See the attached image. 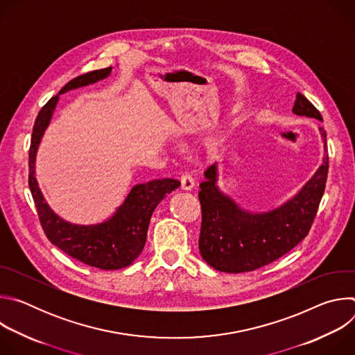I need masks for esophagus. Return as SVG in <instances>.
Wrapping results in <instances>:
<instances>
[{"mask_svg": "<svg viewBox=\"0 0 355 355\" xmlns=\"http://www.w3.org/2000/svg\"><path fill=\"white\" fill-rule=\"evenodd\" d=\"M180 181H181V188H182L184 191H191V189L193 188V185H195L193 178H192L189 174H182L181 178H180Z\"/></svg>", "mask_w": 355, "mask_h": 355, "instance_id": "34e87169", "label": "esophagus"}]
</instances>
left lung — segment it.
Masks as SVG:
<instances>
[{
  "label": "left lung",
  "mask_w": 355,
  "mask_h": 355,
  "mask_svg": "<svg viewBox=\"0 0 355 355\" xmlns=\"http://www.w3.org/2000/svg\"><path fill=\"white\" fill-rule=\"evenodd\" d=\"M292 112L323 121L311 101L297 92ZM326 155L315 175L284 205L270 212L251 214L218 188V167L205 171L200 182L199 202L202 225L200 256L222 272H247L261 268L291 251L305 239L312 227L322 200L329 173L326 132L320 128Z\"/></svg>",
  "instance_id": "1"
}]
</instances>
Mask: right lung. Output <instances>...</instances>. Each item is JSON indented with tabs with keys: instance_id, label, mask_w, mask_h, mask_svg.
<instances>
[{
	"instance_id": "obj_1",
	"label": "right lung",
	"mask_w": 355,
	"mask_h": 355,
	"mask_svg": "<svg viewBox=\"0 0 355 355\" xmlns=\"http://www.w3.org/2000/svg\"><path fill=\"white\" fill-rule=\"evenodd\" d=\"M111 71L112 67H107L78 76L69 81L56 96L50 98L37 114L29 148V188L46 237L67 256L101 270L125 268L139 257L146 244L151 215L160 200L180 187V181L173 178L137 184L130 189L125 202L111 219L89 226L63 220L44 202L35 178V160L40 139L52 119L59 95L104 80Z\"/></svg>"
}]
</instances>
